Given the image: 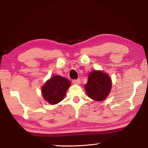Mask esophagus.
<instances>
[{
    "label": "esophagus",
    "mask_w": 148,
    "mask_h": 148,
    "mask_svg": "<svg viewBox=\"0 0 148 148\" xmlns=\"http://www.w3.org/2000/svg\"><path fill=\"white\" fill-rule=\"evenodd\" d=\"M72 83L75 85H79L80 84V79H74L72 81Z\"/></svg>",
    "instance_id": "34e87169"
}]
</instances>
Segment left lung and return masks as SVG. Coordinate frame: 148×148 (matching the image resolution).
Wrapping results in <instances>:
<instances>
[{
  "label": "left lung",
  "mask_w": 148,
  "mask_h": 148,
  "mask_svg": "<svg viewBox=\"0 0 148 148\" xmlns=\"http://www.w3.org/2000/svg\"><path fill=\"white\" fill-rule=\"evenodd\" d=\"M112 86V79L108 74L102 71H94L89 74L85 90L89 98L95 101H102L109 95Z\"/></svg>",
  "instance_id": "obj_1"
}]
</instances>
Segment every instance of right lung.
<instances>
[{
    "label": "right lung",
    "instance_id": "1",
    "mask_svg": "<svg viewBox=\"0 0 148 148\" xmlns=\"http://www.w3.org/2000/svg\"><path fill=\"white\" fill-rule=\"evenodd\" d=\"M71 85L68 79L59 75H54L42 86V95L49 104H56L64 99Z\"/></svg>",
    "mask_w": 148,
    "mask_h": 148
}]
</instances>
